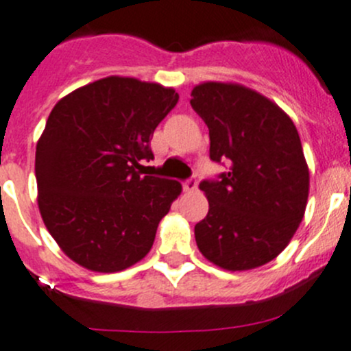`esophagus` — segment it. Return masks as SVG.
Returning <instances> with one entry per match:
<instances>
[{"label": "esophagus", "mask_w": 351, "mask_h": 351, "mask_svg": "<svg viewBox=\"0 0 351 351\" xmlns=\"http://www.w3.org/2000/svg\"><path fill=\"white\" fill-rule=\"evenodd\" d=\"M197 189H198V183H197V180H195V178L186 180V182L183 183V190H185V192L193 193V192H197Z\"/></svg>", "instance_id": "esophagus-1"}]
</instances>
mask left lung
Returning <instances> with one entry per match:
<instances>
[{"instance_id": "8db88e82", "label": "left lung", "mask_w": 351, "mask_h": 351, "mask_svg": "<svg viewBox=\"0 0 351 351\" xmlns=\"http://www.w3.org/2000/svg\"><path fill=\"white\" fill-rule=\"evenodd\" d=\"M190 105L208 127L212 161H228L219 182H202L208 200L195 226L200 253L215 267L246 271L285 250L306 212L309 166L292 119L239 83L205 81Z\"/></svg>"}]
</instances>
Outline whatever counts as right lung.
Returning a JSON list of instances; mask_svg holds the SVG:
<instances>
[{
	"mask_svg": "<svg viewBox=\"0 0 351 351\" xmlns=\"http://www.w3.org/2000/svg\"><path fill=\"white\" fill-rule=\"evenodd\" d=\"M178 101L173 88L108 76L52 108L35 151L42 221L67 258L100 274L143 260L182 193L176 180L143 176L158 123Z\"/></svg>",
	"mask_w": 351,
	"mask_h": 351,
	"instance_id": "1",
	"label": "right lung"
}]
</instances>
